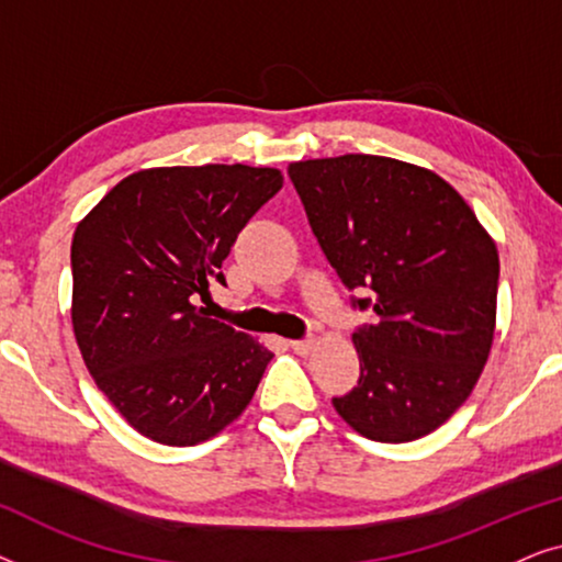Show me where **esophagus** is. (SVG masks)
Masks as SVG:
<instances>
[{"label":"esophagus","mask_w":562,"mask_h":562,"mask_svg":"<svg viewBox=\"0 0 562 562\" xmlns=\"http://www.w3.org/2000/svg\"><path fill=\"white\" fill-rule=\"evenodd\" d=\"M291 350L296 352V356H310L312 348H314V340L312 337H302V340H291Z\"/></svg>","instance_id":"1"}]
</instances>
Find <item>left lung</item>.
Here are the masks:
<instances>
[{
  "instance_id": "left-lung-1",
  "label": "left lung",
  "mask_w": 562,
  "mask_h": 562,
  "mask_svg": "<svg viewBox=\"0 0 562 562\" xmlns=\"http://www.w3.org/2000/svg\"><path fill=\"white\" fill-rule=\"evenodd\" d=\"M289 176L352 310H373L352 333L360 379L333 398L337 414L375 442L429 435L486 366L494 240L448 181L404 160L350 153L291 164Z\"/></svg>"
}]
</instances>
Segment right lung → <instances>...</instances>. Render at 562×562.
<instances>
[{
  "label": "right lung",
  "instance_id": "obj_1",
  "mask_svg": "<svg viewBox=\"0 0 562 562\" xmlns=\"http://www.w3.org/2000/svg\"><path fill=\"white\" fill-rule=\"evenodd\" d=\"M281 173L252 166L148 168L122 179L74 233V333L91 379L137 432L196 445L243 414L271 350L212 319L222 260Z\"/></svg>",
  "mask_w": 562,
  "mask_h": 562
}]
</instances>
